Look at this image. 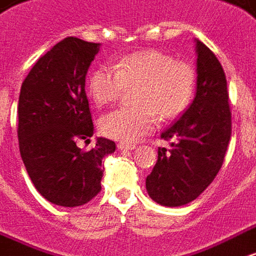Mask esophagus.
I'll return each mask as SVG.
<instances>
[{
  "mask_svg": "<svg viewBox=\"0 0 256 256\" xmlns=\"http://www.w3.org/2000/svg\"><path fill=\"white\" fill-rule=\"evenodd\" d=\"M118 148L120 149V150H132V149H136L137 148V145L136 144H128V142H119L118 144Z\"/></svg>",
  "mask_w": 256,
  "mask_h": 256,
  "instance_id": "34e87169",
  "label": "esophagus"
}]
</instances>
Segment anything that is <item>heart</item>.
Segmentation results:
<instances>
[{
    "instance_id": "heart-1",
    "label": "heart",
    "mask_w": 256,
    "mask_h": 256,
    "mask_svg": "<svg viewBox=\"0 0 256 256\" xmlns=\"http://www.w3.org/2000/svg\"><path fill=\"white\" fill-rule=\"evenodd\" d=\"M196 74L194 66L158 50L138 51L115 66L94 69L88 80L90 98L98 106L119 99L126 88H134L130 108L103 115L100 132L108 138L133 141L156 128L158 118L172 120L186 111L194 98Z\"/></svg>"
}]
</instances>
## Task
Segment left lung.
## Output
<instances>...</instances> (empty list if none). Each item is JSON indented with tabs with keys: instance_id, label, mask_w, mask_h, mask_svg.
I'll use <instances>...</instances> for the list:
<instances>
[{
	"instance_id": "1",
	"label": "left lung",
	"mask_w": 256,
	"mask_h": 256,
	"mask_svg": "<svg viewBox=\"0 0 256 256\" xmlns=\"http://www.w3.org/2000/svg\"><path fill=\"white\" fill-rule=\"evenodd\" d=\"M196 94L190 107L160 138L171 148H158L146 178L149 196L164 206H182L202 194L224 162L232 134L226 77L214 52L196 42Z\"/></svg>"
}]
</instances>
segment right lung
Segmentation results:
<instances>
[{
	"instance_id": "right-lung-1",
	"label": "right lung",
	"mask_w": 256,
	"mask_h": 256,
	"mask_svg": "<svg viewBox=\"0 0 256 256\" xmlns=\"http://www.w3.org/2000/svg\"><path fill=\"white\" fill-rule=\"evenodd\" d=\"M100 43L65 38L42 56L22 81L18 96V148L34 186L51 204L66 208L90 202L102 190V160L115 142L90 141L94 122L85 76Z\"/></svg>"
}]
</instances>
